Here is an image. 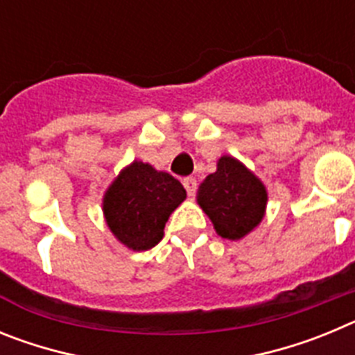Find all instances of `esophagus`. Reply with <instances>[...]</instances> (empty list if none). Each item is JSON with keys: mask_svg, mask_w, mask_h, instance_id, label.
I'll return each instance as SVG.
<instances>
[{"mask_svg": "<svg viewBox=\"0 0 355 355\" xmlns=\"http://www.w3.org/2000/svg\"><path fill=\"white\" fill-rule=\"evenodd\" d=\"M183 187L187 188L188 196H190V197L196 196V192H197V181L193 180V178H184V180H183Z\"/></svg>", "mask_w": 355, "mask_h": 355, "instance_id": "34e87169", "label": "esophagus"}]
</instances>
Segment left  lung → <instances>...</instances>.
<instances>
[{
  "instance_id": "1",
  "label": "left lung",
  "mask_w": 355,
  "mask_h": 355,
  "mask_svg": "<svg viewBox=\"0 0 355 355\" xmlns=\"http://www.w3.org/2000/svg\"><path fill=\"white\" fill-rule=\"evenodd\" d=\"M266 188L259 178L233 156H222L216 172L199 187L197 202L209 216L222 238L240 240L249 234L265 216Z\"/></svg>"
}]
</instances>
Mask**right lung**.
<instances>
[{
  "label": "right lung",
  "mask_w": 355,
  "mask_h": 355,
  "mask_svg": "<svg viewBox=\"0 0 355 355\" xmlns=\"http://www.w3.org/2000/svg\"><path fill=\"white\" fill-rule=\"evenodd\" d=\"M184 199L183 184L168 172L135 159L106 190L103 213L121 243L131 250H149L162 240L168 216Z\"/></svg>",
  "instance_id": "1"
}]
</instances>
